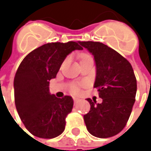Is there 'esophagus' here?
<instances>
[{
    "mask_svg": "<svg viewBox=\"0 0 151 151\" xmlns=\"http://www.w3.org/2000/svg\"><path fill=\"white\" fill-rule=\"evenodd\" d=\"M73 100H74V102H75V103H76V102L79 101V98L78 97H73Z\"/></svg>",
    "mask_w": 151,
    "mask_h": 151,
    "instance_id": "1",
    "label": "esophagus"
}]
</instances>
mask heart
Instances as JSON below:
<instances>
[{
	"instance_id": "obj_1",
	"label": "heart",
	"mask_w": 151,
	"mask_h": 151,
	"mask_svg": "<svg viewBox=\"0 0 151 151\" xmlns=\"http://www.w3.org/2000/svg\"><path fill=\"white\" fill-rule=\"evenodd\" d=\"M90 57L89 55H83L82 56V59H85V58H88ZM70 90L72 91L73 93H78L80 91V86L78 84H73L71 86H70Z\"/></svg>"
}]
</instances>
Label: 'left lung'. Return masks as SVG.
Segmentation results:
<instances>
[{
  "label": "left lung",
  "mask_w": 151,
  "mask_h": 151,
  "mask_svg": "<svg viewBox=\"0 0 151 151\" xmlns=\"http://www.w3.org/2000/svg\"><path fill=\"white\" fill-rule=\"evenodd\" d=\"M94 56L96 80L101 103L89 101L91 109L84 115L86 129L97 138H109L123 130L130 116L135 101L137 81L130 63L119 54L100 42H81Z\"/></svg>",
  "instance_id": "8db88e82"
}]
</instances>
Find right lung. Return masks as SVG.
Returning <instances> with one entry per match:
<instances>
[{"label":"right lung","mask_w":151,"mask_h":151,"mask_svg":"<svg viewBox=\"0 0 151 151\" xmlns=\"http://www.w3.org/2000/svg\"><path fill=\"white\" fill-rule=\"evenodd\" d=\"M76 50L82 48L73 41L44 44L27 55L17 70L15 105L23 124L34 136L53 139L65 130L72 97L58 98L50 94L49 86L67 55Z\"/></svg>","instance_id":"add662e5"}]
</instances>
